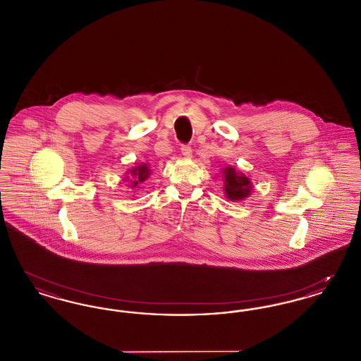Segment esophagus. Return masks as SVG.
Here are the masks:
<instances>
[{
	"label": "esophagus",
	"instance_id": "1",
	"mask_svg": "<svg viewBox=\"0 0 361 361\" xmlns=\"http://www.w3.org/2000/svg\"><path fill=\"white\" fill-rule=\"evenodd\" d=\"M181 153L185 157H190L192 155V147L189 145H183L181 146Z\"/></svg>",
	"mask_w": 361,
	"mask_h": 361
}]
</instances>
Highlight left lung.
<instances>
[{
  "label": "left lung",
  "mask_w": 361,
  "mask_h": 361,
  "mask_svg": "<svg viewBox=\"0 0 361 361\" xmlns=\"http://www.w3.org/2000/svg\"><path fill=\"white\" fill-rule=\"evenodd\" d=\"M224 173V190L230 200H242L250 193L252 185L247 177L235 173V169L231 166L226 168Z\"/></svg>",
  "instance_id": "1"
}]
</instances>
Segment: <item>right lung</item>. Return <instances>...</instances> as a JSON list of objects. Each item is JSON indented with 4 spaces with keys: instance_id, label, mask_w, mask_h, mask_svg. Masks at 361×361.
Here are the masks:
<instances>
[{
    "instance_id": "add662e5",
    "label": "right lung",
    "mask_w": 361,
    "mask_h": 361,
    "mask_svg": "<svg viewBox=\"0 0 361 361\" xmlns=\"http://www.w3.org/2000/svg\"><path fill=\"white\" fill-rule=\"evenodd\" d=\"M149 173H150V171H149V168H147L146 165H140V166H137L135 169H133V171H131V176L134 177L133 188L137 187V184L143 183V181L147 178Z\"/></svg>"
}]
</instances>
